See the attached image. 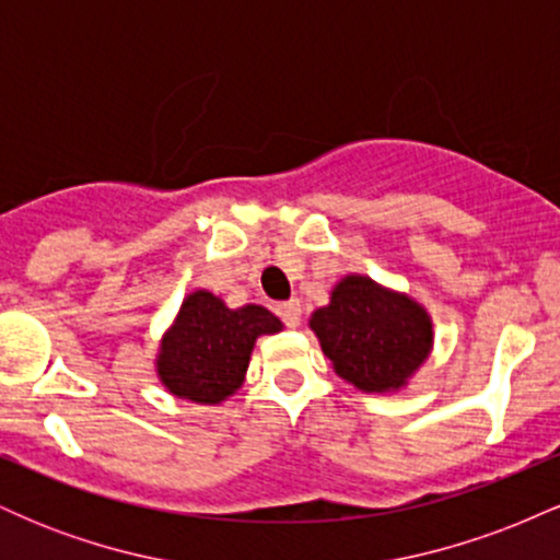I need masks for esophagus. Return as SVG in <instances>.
<instances>
[{
    "mask_svg": "<svg viewBox=\"0 0 560 560\" xmlns=\"http://www.w3.org/2000/svg\"><path fill=\"white\" fill-rule=\"evenodd\" d=\"M279 316L289 329H298L300 320H302V307H300V300H287L279 305Z\"/></svg>",
    "mask_w": 560,
    "mask_h": 560,
    "instance_id": "esophagus-1",
    "label": "esophagus"
}]
</instances>
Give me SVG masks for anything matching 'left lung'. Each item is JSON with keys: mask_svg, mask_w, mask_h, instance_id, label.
Segmentation results:
<instances>
[{"mask_svg": "<svg viewBox=\"0 0 560 560\" xmlns=\"http://www.w3.org/2000/svg\"><path fill=\"white\" fill-rule=\"evenodd\" d=\"M311 329L334 374L361 392H400L434 347L432 316L410 294L347 273L329 305L313 313Z\"/></svg>", "mask_w": 560, "mask_h": 560, "instance_id": "8db88e82", "label": "left lung"}]
</instances>
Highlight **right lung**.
I'll return each mask as SVG.
<instances>
[{
    "label": "right lung",
    "mask_w": 560,
    "mask_h": 560,
    "mask_svg": "<svg viewBox=\"0 0 560 560\" xmlns=\"http://www.w3.org/2000/svg\"><path fill=\"white\" fill-rule=\"evenodd\" d=\"M262 305L229 307L208 289L189 292L160 339L155 371L178 400L218 405L244 384L249 355L262 334L281 331Z\"/></svg>",
    "instance_id": "right-lung-1"
}]
</instances>
